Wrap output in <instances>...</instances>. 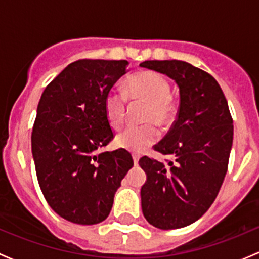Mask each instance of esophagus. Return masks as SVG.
<instances>
[{"mask_svg":"<svg viewBox=\"0 0 259 259\" xmlns=\"http://www.w3.org/2000/svg\"><path fill=\"white\" fill-rule=\"evenodd\" d=\"M139 158L140 156L137 155V154H134V155H133V160H134L135 165H138V164H139Z\"/></svg>","mask_w":259,"mask_h":259,"instance_id":"obj_1","label":"esophagus"}]
</instances>
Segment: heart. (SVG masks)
Listing matches in <instances>:
<instances>
[{
  "mask_svg": "<svg viewBox=\"0 0 259 259\" xmlns=\"http://www.w3.org/2000/svg\"><path fill=\"white\" fill-rule=\"evenodd\" d=\"M126 94L133 100H140L148 104L144 113L143 125H130L116 137L119 148L132 153H143L159 139V130L151 122L159 126L170 124L176 113V105L171 99V85L165 76L151 70L135 72L127 79ZM106 119L114 129L124 124L126 116V96L124 93L111 90L104 100Z\"/></svg>",
  "mask_w": 259,
  "mask_h": 259,
  "instance_id": "b5f03b06",
  "label": "heart"
}]
</instances>
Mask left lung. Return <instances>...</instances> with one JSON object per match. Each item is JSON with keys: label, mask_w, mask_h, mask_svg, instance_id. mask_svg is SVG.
Returning a JSON list of instances; mask_svg holds the SVG:
<instances>
[{"label": "left lung", "mask_w": 259, "mask_h": 259, "mask_svg": "<svg viewBox=\"0 0 259 259\" xmlns=\"http://www.w3.org/2000/svg\"><path fill=\"white\" fill-rule=\"evenodd\" d=\"M142 67L168 75L179 86L177 120L153 146L165 163L143 156L145 170L142 208L145 219L160 229L194 223L218 195L233 143V119L215 79L199 67L179 60H149Z\"/></svg>", "instance_id": "1"}]
</instances>
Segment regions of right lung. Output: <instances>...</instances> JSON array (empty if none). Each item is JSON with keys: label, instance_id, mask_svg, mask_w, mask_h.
Here are the masks:
<instances>
[{"label": "right lung", "instance_id": "1", "mask_svg": "<svg viewBox=\"0 0 259 259\" xmlns=\"http://www.w3.org/2000/svg\"><path fill=\"white\" fill-rule=\"evenodd\" d=\"M129 69L126 60L71 62L46 86L31 134L36 176L46 202L66 221H105L134 165L125 149L100 153L114 139L104 100Z\"/></svg>", "mask_w": 259, "mask_h": 259}]
</instances>
